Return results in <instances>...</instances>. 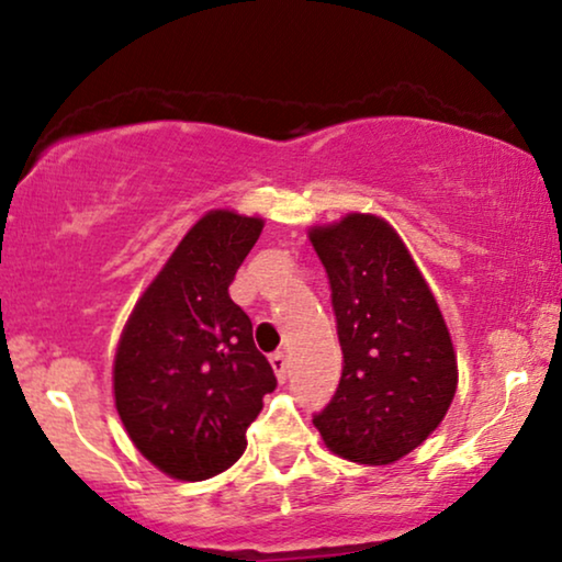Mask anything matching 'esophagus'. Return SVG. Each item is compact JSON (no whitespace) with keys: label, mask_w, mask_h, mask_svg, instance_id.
Here are the masks:
<instances>
[{"label":"esophagus","mask_w":562,"mask_h":562,"mask_svg":"<svg viewBox=\"0 0 562 562\" xmlns=\"http://www.w3.org/2000/svg\"><path fill=\"white\" fill-rule=\"evenodd\" d=\"M271 368H273L276 379H279L281 383L286 381V375H289V360H286V356H283V352H273V356H271Z\"/></svg>","instance_id":"esophagus-1"}]
</instances>
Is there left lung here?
Wrapping results in <instances>:
<instances>
[{
	"mask_svg": "<svg viewBox=\"0 0 562 562\" xmlns=\"http://www.w3.org/2000/svg\"><path fill=\"white\" fill-rule=\"evenodd\" d=\"M310 240L333 289L342 348L340 386L314 427L352 463H394L435 432L456 396L448 325L386 220L352 212L312 227Z\"/></svg>",
	"mask_w": 562,
	"mask_h": 562,
	"instance_id": "obj_1",
	"label": "left lung"
}]
</instances>
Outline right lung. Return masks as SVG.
<instances>
[{"instance_id": "1", "label": "right lung", "mask_w": 562, "mask_h": 562, "mask_svg": "<svg viewBox=\"0 0 562 562\" xmlns=\"http://www.w3.org/2000/svg\"><path fill=\"white\" fill-rule=\"evenodd\" d=\"M260 229V217L206 212L122 329L114 406L135 448L171 479L227 471L276 389L273 368L252 342V322L227 291Z\"/></svg>"}]
</instances>
